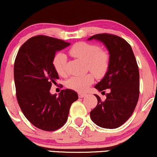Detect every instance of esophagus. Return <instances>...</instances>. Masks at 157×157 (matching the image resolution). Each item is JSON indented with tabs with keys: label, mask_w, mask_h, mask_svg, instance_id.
<instances>
[{
	"label": "esophagus",
	"mask_w": 157,
	"mask_h": 157,
	"mask_svg": "<svg viewBox=\"0 0 157 157\" xmlns=\"http://www.w3.org/2000/svg\"><path fill=\"white\" fill-rule=\"evenodd\" d=\"M78 96H79V98H83V97L85 96V94H84V93H78Z\"/></svg>",
	"instance_id": "esophagus-1"
}]
</instances>
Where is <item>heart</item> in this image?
Listing matches in <instances>:
<instances>
[{
  "label": "heart",
  "mask_w": 157,
  "mask_h": 157,
  "mask_svg": "<svg viewBox=\"0 0 157 157\" xmlns=\"http://www.w3.org/2000/svg\"><path fill=\"white\" fill-rule=\"evenodd\" d=\"M69 53L75 58L87 62L88 69L97 78H101L106 74L110 64L109 53L101 50L98 45L86 42L75 43L69 49ZM67 59L64 53H58L53 60V65L59 76L67 75ZM93 82L92 75H75L67 80V88L72 90L84 92Z\"/></svg>",
  "instance_id": "obj_1"
}]
</instances>
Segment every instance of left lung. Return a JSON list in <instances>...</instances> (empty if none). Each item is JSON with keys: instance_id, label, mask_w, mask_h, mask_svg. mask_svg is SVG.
Masks as SVG:
<instances>
[{"instance_id": "obj_1", "label": "left lung", "mask_w": 157, "mask_h": 157, "mask_svg": "<svg viewBox=\"0 0 157 157\" xmlns=\"http://www.w3.org/2000/svg\"><path fill=\"white\" fill-rule=\"evenodd\" d=\"M97 40L109 51L110 64L104 78L95 85L106 93L102 101L95 95L98 104L90 113L91 120L101 128L114 129L131 117L139 98V69L130 45L122 37L112 34H97L88 39Z\"/></svg>"}]
</instances>
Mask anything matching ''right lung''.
I'll return each mask as SVG.
<instances>
[{
    "instance_id": "right-lung-1",
    "label": "right lung",
    "mask_w": 157,
    "mask_h": 157,
    "mask_svg": "<svg viewBox=\"0 0 157 157\" xmlns=\"http://www.w3.org/2000/svg\"><path fill=\"white\" fill-rule=\"evenodd\" d=\"M70 45L62 40L37 35L21 45L16 57L13 75L18 104L33 125L45 131H54L66 123L71 105L78 99L70 89L59 96L50 89L59 75L53 65L56 51Z\"/></svg>"
}]
</instances>
